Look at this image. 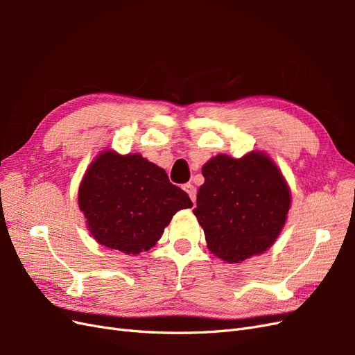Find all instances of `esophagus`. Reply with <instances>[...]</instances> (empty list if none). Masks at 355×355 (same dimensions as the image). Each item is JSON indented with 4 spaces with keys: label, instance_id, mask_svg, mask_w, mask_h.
<instances>
[{
    "label": "esophagus",
    "instance_id": "obj_1",
    "mask_svg": "<svg viewBox=\"0 0 355 355\" xmlns=\"http://www.w3.org/2000/svg\"><path fill=\"white\" fill-rule=\"evenodd\" d=\"M184 189L188 192L191 201L196 202V200H197V188L192 185V184H187V185H184Z\"/></svg>",
    "mask_w": 355,
    "mask_h": 355
}]
</instances>
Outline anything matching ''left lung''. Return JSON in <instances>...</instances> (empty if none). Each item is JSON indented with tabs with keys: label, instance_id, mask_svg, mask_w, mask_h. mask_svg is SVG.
<instances>
[{
	"label": "left lung",
	"instance_id": "8db88e82",
	"mask_svg": "<svg viewBox=\"0 0 355 355\" xmlns=\"http://www.w3.org/2000/svg\"><path fill=\"white\" fill-rule=\"evenodd\" d=\"M194 214L209 250L227 263L265 253L282 234L292 192L272 158L250 151L219 154L202 166Z\"/></svg>",
	"mask_w": 355,
	"mask_h": 355
}]
</instances>
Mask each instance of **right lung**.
<instances>
[{
	"instance_id": "right-lung-1",
	"label": "right lung",
	"mask_w": 355,
	"mask_h": 355,
	"mask_svg": "<svg viewBox=\"0 0 355 355\" xmlns=\"http://www.w3.org/2000/svg\"><path fill=\"white\" fill-rule=\"evenodd\" d=\"M78 207L96 241L137 256L154 247L175 213L192 201L170 184L164 168L141 154L105 149L80 182Z\"/></svg>"
}]
</instances>
